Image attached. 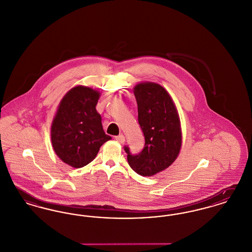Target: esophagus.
I'll return each instance as SVG.
<instances>
[{"label":"esophagus","mask_w":252,"mask_h":252,"mask_svg":"<svg viewBox=\"0 0 252 252\" xmlns=\"http://www.w3.org/2000/svg\"><path fill=\"white\" fill-rule=\"evenodd\" d=\"M115 138H116V140H117L119 143H120V144H123V143L125 142V137H124L123 134H120V135L116 136Z\"/></svg>","instance_id":"34e87169"}]
</instances>
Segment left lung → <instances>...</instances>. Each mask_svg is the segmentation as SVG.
Returning a JSON list of instances; mask_svg holds the SVG:
<instances>
[{
  "label": "left lung",
  "instance_id": "obj_1",
  "mask_svg": "<svg viewBox=\"0 0 252 252\" xmlns=\"http://www.w3.org/2000/svg\"><path fill=\"white\" fill-rule=\"evenodd\" d=\"M138 123L145 137L140 154L133 156L125 147L130 167L141 176H153L170 167L182 146V131L172 96L158 83L143 81L133 89Z\"/></svg>",
  "mask_w": 252,
  "mask_h": 252
}]
</instances>
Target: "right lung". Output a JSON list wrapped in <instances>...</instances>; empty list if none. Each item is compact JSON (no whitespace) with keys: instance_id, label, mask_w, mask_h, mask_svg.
Returning a JSON list of instances; mask_svg holds the SVG:
<instances>
[{"instance_id":"obj_1","label":"right lung","mask_w":252,"mask_h":252,"mask_svg":"<svg viewBox=\"0 0 252 252\" xmlns=\"http://www.w3.org/2000/svg\"><path fill=\"white\" fill-rule=\"evenodd\" d=\"M100 92L78 85L61 100L51 125V141L60 159L73 168L92 162L99 148L112 137L103 131L97 113Z\"/></svg>"}]
</instances>
